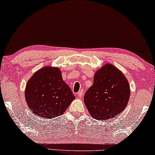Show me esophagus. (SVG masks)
Returning a JSON list of instances; mask_svg holds the SVG:
<instances>
[{"label": "esophagus", "instance_id": "esophagus-1", "mask_svg": "<svg viewBox=\"0 0 155 155\" xmlns=\"http://www.w3.org/2000/svg\"><path fill=\"white\" fill-rule=\"evenodd\" d=\"M84 94V91L82 90H80L79 92H78V96L79 97H81L82 95Z\"/></svg>", "mask_w": 155, "mask_h": 155}]
</instances>
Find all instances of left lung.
Masks as SVG:
<instances>
[{
    "instance_id": "8db88e82",
    "label": "left lung",
    "mask_w": 155,
    "mask_h": 155,
    "mask_svg": "<svg viewBox=\"0 0 155 155\" xmlns=\"http://www.w3.org/2000/svg\"><path fill=\"white\" fill-rule=\"evenodd\" d=\"M130 94V87L124 74L113 65L106 64L95 73L84 102L93 118L107 120L122 113Z\"/></svg>"
}]
</instances>
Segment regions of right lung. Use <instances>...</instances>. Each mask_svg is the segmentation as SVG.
<instances>
[{"mask_svg":"<svg viewBox=\"0 0 155 155\" xmlns=\"http://www.w3.org/2000/svg\"><path fill=\"white\" fill-rule=\"evenodd\" d=\"M75 99L69 86L63 80L58 68L44 67L27 82L25 99L35 115L53 118L64 113Z\"/></svg>","mask_w":155,"mask_h":155,"instance_id":"right-lung-1","label":"right lung"}]
</instances>
